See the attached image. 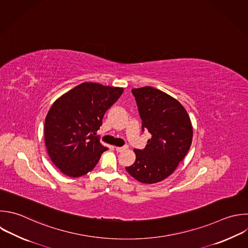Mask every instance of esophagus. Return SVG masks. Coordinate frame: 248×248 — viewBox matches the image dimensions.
<instances>
[{
	"instance_id": "34e87169",
	"label": "esophagus",
	"mask_w": 248,
	"mask_h": 248,
	"mask_svg": "<svg viewBox=\"0 0 248 248\" xmlns=\"http://www.w3.org/2000/svg\"><path fill=\"white\" fill-rule=\"evenodd\" d=\"M115 149H116V151H118V152H122L123 150L127 149V146H121V147H118V146H116V147H115Z\"/></svg>"
}]
</instances>
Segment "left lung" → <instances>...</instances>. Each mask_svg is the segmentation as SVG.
<instances>
[{
	"mask_svg": "<svg viewBox=\"0 0 248 248\" xmlns=\"http://www.w3.org/2000/svg\"><path fill=\"white\" fill-rule=\"evenodd\" d=\"M136 98L142 132L151 134L144 149H134L136 161L126 170L147 184L170 175L187 154L193 138L190 117L171 96L150 86L132 89Z\"/></svg>",
	"mask_w": 248,
	"mask_h": 248,
	"instance_id": "8db88e82",
	"label": "left lung"
}]
</instances>
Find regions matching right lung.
I'll return each instance as SVG.
<instances>
[{
    "label": "right lung",
    "instance_id": "add662e5",
    "mask_svg": "<svg viewBox=\"0 0 248 248\" xmlns=\"http://www.w3.org/2000/svg\"><path fill=\"white\" fill-rule=\"evenodd\" d=\"M124 89L83 82L58 98L45 122V141L53 164L66 175L78 177L91 171L104 151L96 132L106 111Z\"/></svg>",
    "mask_w": 248,
    "mask_h": 248
}]
</instances>
